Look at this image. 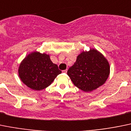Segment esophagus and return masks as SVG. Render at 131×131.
I'll use <instances>...</instances> for the list:
<instances>
[{
    "label": "esophagus",
    "instance_id": "obj_1",
    "mask_svg": "<svg viewBox=\"0 0 131 131\" xmlns=\"http://www.w3.org/2000/svg\"><path fill=\"white\" fill-rule=\"evenodd\" d=\"M63 72H64V73H67V69L64 70H63Z\"/></svg>",
    "mask_w": 131,
    "mask_h": 131
}]
</instances>
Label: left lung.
Masks as SVG:
<instances>
[{
  "label": "left lung",
  "instance_id": "1",
  "mask_svg": "<svg viewBox=\"0 0 131 131\" xmlns=\"http://www.w3.org/2000/svg\"><path fill=\"white\" fill-rule=\"evenodd\" d=\"M109 73L107 60L94 49L79 54L67 71L74 85L85 92H91L104 84Z\"/></svg>",
  "mask_w": 131,
  "mask_h": 131
}]
</instances>
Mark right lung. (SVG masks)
I'll use <instances>...</instances> for the list:
<instances>
[{"mask_svg":"<svg viewBox=\"0 0 131 131\" xmlns=\"http://www.w3.org/2000/svg\"><path fill=\"white\" fill-rule=\"evenodd\" d=\"M61 73L49 55L35 52L24 58L19 68L21 81L30 89L41 90L50 85Z\"/></svg>","mask_w":131,"mask_h":131,"instance_id":"1","label":"right lung"}]
</instances>
